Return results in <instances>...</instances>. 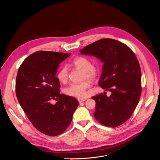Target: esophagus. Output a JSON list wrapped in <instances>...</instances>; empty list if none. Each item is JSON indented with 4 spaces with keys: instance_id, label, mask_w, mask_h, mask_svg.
Masks as SVG:
<instances>
[{
    "instance_id": "1",
    "label": "esophagus",
    "mask_w": 160,
    "mask_h": 160,
    "mask_svg": "<svg viewBox=\"0 0 160 160\" xmlns=\"http://www.w3.org/2000/svg\"><path fill=\"white\" fill-rule=\"evenodd\" d=\"M78 101L80 103V102H84L85 101H86V99H78Z\"/></svg>"
}]
</instances>
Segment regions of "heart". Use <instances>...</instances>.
Returning <instances> with one entry per match:
<instances>
[{"instance_id": "b5f03b06", "label": "heart", "mask_w": 160, "mask_h": 160, "mask_svg": "<svg viewBox=\"0 0 160 160\" xmlns=\"http://www.w3.org/2000/svg\"><path fill=\"white\" fill-rule=\"evenodd\" d=\"M72 64L83 71V78H87L90 80H94L96 78L98 70V68L93 66L90 60L84 56H78L75 58L73 61ZM57 77L59 81L62 83L67 82L68 79V72L66 67H62L58 71ZM90 84L88 81H85L80 83H72L64 89V92L66 95L78 98L83 99L87 96V90L89 88Z\"/></svg>"}]
</instances>
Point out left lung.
I'll return each instance as SVG.
<instances>
[{
    "mask_svg": "<svg viewBox=\"0 0 160 160\" xmlns=\"http://www.w3.org/2000/svg\"><path fill=\"white\" fill-rule=\"evenodd\" d=\"M94 56L104 64L99 85L111 92L92 97L95 118L101 124L116 127L127 121L138 106L141 94V71L138 58L123 43L103 38L80 50Z\"/></svg>",
    "mask_w": 160,
    "mask_h": 160,
    "instance_id": "obj_1",
    "label": "left lung"
}]
</instances>
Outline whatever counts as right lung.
I'll return each mask as SVG.
<instances>
[{
    "label": "right lung",
    "mask_w": 160,
    "mask_h": 160,
    "mask_svg": "<svg viewBox=\"0 0 160 160\" xmlns=\"http://www.w3.org/2000/svg\"><path fill=\"white\" fill-rule=\"evenodd\" d=\"M71 54L37 51L21 64L16 77V94L22 109L37 130L50 136L64 132L78 106L76 98L59 93L56 75L59 64ZM56 99L55 105L50 101Z\"/></svg>",
    "instance_id": "right-lung-1"
}]
</instances>
